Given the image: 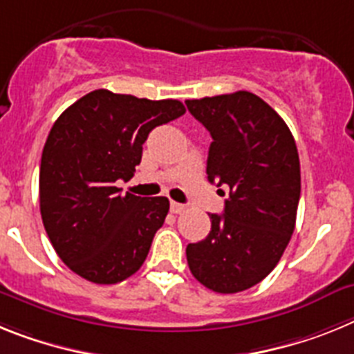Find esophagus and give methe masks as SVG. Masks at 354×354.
Listing matches in <instances>:
<instances>
[{
	"instance_id": "1",
	"label": "esophagus",
	"mask_w": 354,
	"mask_h": 354,
	"mask_svg": "<svg viewBox=\"0 0 354 354\" xmlns=\"http://www.w3.org/2000/svg\"><path fill=\"white\" fill-rule=\"evenodd\" d=\"M185 205H181V203L171 201V212H173V214H181V212H185Z\"/></svg>"
}]
</instances>
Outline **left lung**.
Instances as JSON below:
<instances>
[{"instance_id": "left-lung-1", "label": "left lung", "mask_w": 354, "mask_h": 354, "mask_svg": "<svg viewBox=\"0 0 354 354\" xmlns=\"http://www.w3.org/2000/svg\"><path fill=\"white\" fill-rule=\"evenodd\" d=\"M185 103L212 135L208 181L230 189L223 215L210 214V233L187 245V262L199 283L235 294L274 269L294 233L301 194L296 140L253 92Z\"/></svg>"}]
</instances>
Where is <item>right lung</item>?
I'll use <instances>...</instances> for the list:
<instances>
[{
    "label": "right lung",
    "instance_id": "obj_1",
    "mask_svg": "<svg viewBox=\"0 0 354 354\" xmlns=\"http://www.w3.org/2000/svg\"><path fill=\"white\" fill-rule=\"evenodd\" d=\"M183 113L178 100L97 88L55 121L42 149L39 199L49 241L73 272L112 285L140 269L169 199L122 194L118 183L133 176L149 131Z\"/></svg>",
    "mask_w": 354,
    "mask_h": 354
}]
</instances>
